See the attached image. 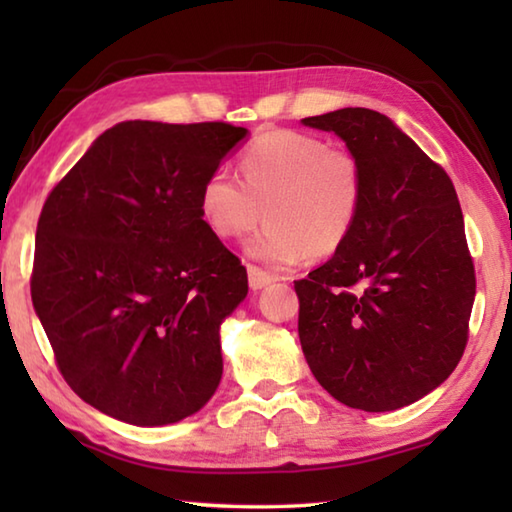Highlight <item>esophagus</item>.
<instances>
[{
  "instance_id": "34e87169",
  "label": "esophagus",
  "mask_w": 512,
  "mask_h": 512,
  "mask_svg": "<svg viewBox=\"0 0 512 512\" xmlns=\"http://www.w3.org/2000/svg\"><path fill=\"white\" fill-rule=\"evenodd\" d=\"M273 280H275L273 273L262 271V268H259V266L248 264V284H250V289H253V291L264 289L266 284H271Z\"/></svg>"
}]
</instances>
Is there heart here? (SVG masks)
Here are the masks:
<instances>
[{
  "label": "heart",
  "mask_w": 512,
  "mask_h": 512,
  "mask_svg": "<svg viewBox=\"0 0 512 512\" xmlns=\"http://www.w3.org/2000/svg\"><path fill=\"white\" fill-rule=\"evenodd\" d=\"M241 176L216 169L205 178L198 210L221 239L253 230L246 253L271 266L329 257L345 246L363 210V169L357 155L298 131H266L239 158ZM265 210L262 211L261 207Z\"/></svg>",
  "instance_id": "1"
}]
</instances>
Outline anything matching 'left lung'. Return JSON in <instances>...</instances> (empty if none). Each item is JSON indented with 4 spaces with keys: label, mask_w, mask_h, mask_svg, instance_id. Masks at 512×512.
<instances>
[{
    "label": "left lung",
    "mask_w": 512,
    "mask_h": 512,
    "mask_svg": "<svg viewBox=\"0 0 512 512\" xmlns=\"http://www.w3.org/2000/svg\"><path fill=\"white\" fill-rule=\"evenodd\" d=\"M302 124L339 135L366 187L345 246L296 280L302 352L334 400L402 409L452 375L470 332L476 277L456 189L381 112L341 108Z\"/></svg>",
    "instance_id": "1"
}]
</instances>
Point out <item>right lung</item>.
<instances>
[{
	"label": "right lung",
	"mask_w": 512,
	"mask_h": 512,
	"mask_svg": "<svg viewBox=\"0 0 512 512\" xmlns=\"http://www.w3.org/2000/svg\"><path fill=\"white\" fill-rule=\"evenodd\" d=\"M246 135L225 121H121L42 205L33 307L69 388L110 418L178 422L219 386V327L248 275L198 198Z\"/></svg>",
	"instance_id": "add662e5"
}]
</instances>
